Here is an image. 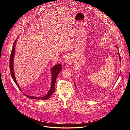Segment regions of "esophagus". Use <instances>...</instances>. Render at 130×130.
<instances>
[{"mask_svg":"<svg viewBox=\"0 0 130 130\" xmlns=\"http://www.w3.org/2000/svg\"><path fill=\"white\" fill-rule=\"evenodd\" d=\"M65 62L68 64H72L73 63V59L70 56H67L65 60Z\"/></svg>","mask_w":130,"mask_h":130,"instance_id":"esophagus-1","label":"esophagus"}]
</instances>
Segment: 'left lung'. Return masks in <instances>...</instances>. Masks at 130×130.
I'll return each mask as SVG.
<instances>
[{
  "label": "left lung",
  "instance_id": "8db88e82",
  "mask_svg": "<svg viewBox=\"0 0 130 130\" xmlns=\"http://www.w3.org/2000/svg\"><path fill=\"white\" fill-rule=\"evenodd\" d=\"M117 48L118 49V47H117ZM118 54H119V59H120V60H121V59H120V54H119V50H118Z\"/></svg>",
  "mask_w": 130,
  "mask_h": 130
}]
</instances>
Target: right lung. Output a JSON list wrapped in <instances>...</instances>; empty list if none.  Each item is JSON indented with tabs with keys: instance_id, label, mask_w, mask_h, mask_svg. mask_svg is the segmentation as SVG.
I'll return each instance as SVG.
<instances>
[{
	"instance_id": "add662e5",
	"label": "right lung",
	"mask_w": 130,
	"mask_h": 130,
	"mask_svg": "<svg viewBox=\"0 0 130 130\" xmlns=\"http://www.w3.org/2000/svg\"><path fill=\"white\" fill-rule=\"evenodd\" d=\"M16 41H15L14 44L13 45V47H12V51L11 53V55H10V73H11V77L13 79V80H14V82L15 83V84H16V85L17 86V87H18L20 90V88L19 86V85L17 83V81H16V79L15 76V74H14V67H13V59H14V54H15V43H16ZM62 65L59 64L58 65H55L54 66H53V67L52 68L51 70V74H52V82H51V86L50 87V89L49 91V92H48V94L42 97H33V96H29V95H26L25 94H24L26 96H27V97H28L29 98L31 99H38V100H46V99H48L50 96L52 95V94L54 91V85H55V83L56 82V79L57 77V76L59 74V73L62 70Z\"/></svg>"
}]
</instances>
